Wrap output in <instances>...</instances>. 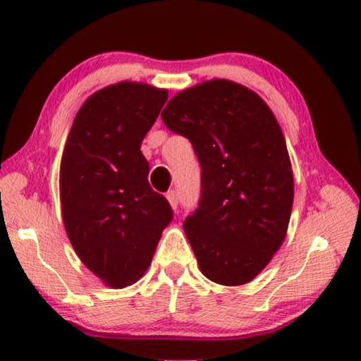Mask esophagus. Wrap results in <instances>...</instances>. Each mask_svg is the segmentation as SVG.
Returning a JSON list of instances; mask_svg holds the SVG:
<instances>
[{
  "instance_id": "esophagus-1",
  "label": "esophagus",
  "mask_w": 361,
  "mask_h": 361,
  "mask_svg": "<svg viewBox=\"0 0 361 361\" xmlns=\"http://www.w3.org/2000/svg\"><path fill=\"white\" fill-rule=\"evenodd\" d=\"M166 197H167V200H169L170 207H172L173 210H176V207H178V194H176L175 191H169V192L166 194Z\"/></svg>"
}]
</instances>
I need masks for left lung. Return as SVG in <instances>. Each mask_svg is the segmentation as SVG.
I'll return each instance as SVG.
<instances>
[{
	"mask_svg": "<svg viewBox=\"0 0 361 361\" xmlns=\"http://www.w3.org/2000/svg\"><path fill=\"white\" fill-rule=\"evenodd\" d=\"M161 118L202 167L199 209L183 224L200 272L226 286L252 282L282 247L295 197L276 114L252 89L216 78L172 97Z\"/></svg>",
	"mask_w": 361,
	"mask_h": 361,
	"instance_id": "left-lung-1",
	"label": "left lung"
}]
</instances>
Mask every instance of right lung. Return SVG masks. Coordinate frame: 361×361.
Segmentation results:
<instances>
[{"label": "right lung", "mask_w": 361, "mask_h": 361, "mask_svg": "<svg viewBox=\"0 0 361 361\" xmlns=\"http://www.w3.org/2000/svg\"><path fill=\"white\" fill-rule=\"evenodd\" d=\"M167 89L121 81L78 109L60 162V204L78 258L109 288L138 282L173 219L140 151Z\"/></svg>", "instance_id": "right-lung-1"}]
</instances>
